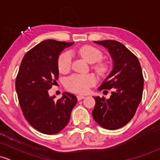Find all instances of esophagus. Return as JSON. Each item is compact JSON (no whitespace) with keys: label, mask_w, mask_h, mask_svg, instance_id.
I'll list each match as a JSON object with an SVG mask.
<instances>
[{"label":"esophagus","mask_w":160,"mask_h":160,"mask_svg":"<svg viewBox=\"0 0 160 160\" xmlns=\"http://www.w3.org/2000/svg\"><path fill=\"white\" fill-rule=\"evenodd\" d=\"M77 100H83V99L85 98L84 96H83V95H77Z\"/></svg>","instance_id":"obj_1"}]
</instances>
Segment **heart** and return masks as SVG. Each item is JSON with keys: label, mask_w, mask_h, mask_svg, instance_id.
Segmentation results:
<instances>
[{"label": "heart", "mask_w": 160, "mask_h": 160, "mask_svg": "<svg viewBox=\"0 0 160 160\" xmlns=\"http://www.w3.org/2000/svg\"><path fill=\"white\" fill-rule=\"evenodd\" d=\"M85 60L90 63H95L92 68L98 74L103 75L108 70V65L100 61L102 58L101 50L90 45H86L77 50ZM72 56L70 52L61 53L58 58V69L62 73L67 72L70 69ZM96 83V78L92 74H73L65 80V87L68 90L77 93H85L89 88Z\"/></svg>", "instance_id": "heart-1"}]
</instances>
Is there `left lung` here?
Segmentation results:
<instances>
[{"label":"left lung","mask_w":160,"mask_h":160,"mask_svg":"<svg viewBox=\"0 0 160 160\" xmlns=\"http://www.w3.org/2000/svg\"><path fill=\"white\" fill-rule=\"evenodd\" d=\"M108 50L113 68L98 90H111V96L94 97V120L103 128L120 129L132 120L142 100L143 76L137 56L122 43L112 40L94 41ZM107 91V90H106ZM104 92V91H103Z\"/></svg>","instance_id":"1"}]
</instances>
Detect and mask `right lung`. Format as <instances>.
<instances>
[{
	"instance_id": "1",
	"label": "right lung",
	"mask_w": 160,
	"mask_h": 160,
	"mask_svg": "<svg viewBox=\"0 0 160 160\" xmlns=\"http://www.w3.org/2000/svg\"><path fill=\"white\" fill-rule=\"evenodd\" d=\"M73 44L43 40L27 52L21 61L15 81L20 107L26 120L42 133L51 135L61 131L77 102L73 94L67 92L57 101L48 93L58 79L59 55Z\"/></svg>"
}]
</instances>
